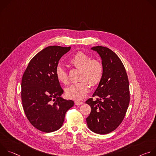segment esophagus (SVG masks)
<instances>
[{
    "label": "esophagus",
    "instance_id": "1",
    "mask_svg": "<svg viewBox=\"0 0 156 156\" xmlns=\"http://www.w3.org/2000/svg\"><path fill=\"white\" fill-rule=\"evenodd\" d=\"M83 102H81V101H75V105H81V104H83Z\"/></svg>",
    "mask_w": 156,
    "mask_h": 156
}]
</instances>
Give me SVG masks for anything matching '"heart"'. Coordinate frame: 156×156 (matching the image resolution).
Returning a JSON list of instances; mask_svg holds the SVG:
<instances>
[{
	"mask_svg": "<svg viewBox=\"0 0 156 156\" xmlns=\"http://www.w3.org/2000/svg\"><path fill=\"white\" fill-rule=\"evenodd\" d=\"M69 63L75 67L80 69V80H81L66 88L65 94L70 99L81 100L90 91V83L88 81L95 86L102 80L104 73L103 65L99 60L91 59L90 55L81 51L75 53L70 59ZM55 74L60 83L68 84V74L62 66L60 65L57 66Z\"/></svg>",
	"mask_w": 156,
	"mask_h": 156,
	"instance_id": "1",
	"label": "heart"
}]
</instances>
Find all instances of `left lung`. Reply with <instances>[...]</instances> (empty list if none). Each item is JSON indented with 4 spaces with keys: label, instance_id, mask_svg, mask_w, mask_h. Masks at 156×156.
<instances>
[{
    "label": "left lung",
    "instance_id": "obj_1",
    "mask_svg": "<svg viewBox=\"0 0 156 156\" xmlns=\"http://www.w3.org/2000/svg\"><path fill=\"white\" fill-rule=\"evenodd\" d=\"M91 49L101 57L104 73L93 94L98 98L86 101L91 108L86 122L90 130L105 135L115 130L125 116L129 102V81L125 66L115 52L99 46Z\"/></svg>",
    "mask_w": 156,
    "mask_h": 156
}]
</instances>
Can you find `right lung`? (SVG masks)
<instances>
[{
  "instance_id": "obj_1",
  "label": "right lung",
  "mask_w": 156,
  "mask_h": 156,
  "mask_svg": "<svg viewBox=\"0 0 156 156\" xmlns=\"http://www.w3.org/2000/svg\"><path fill=\"white\" fill-rule=\"evenodd\" d=\"M71 47H47L30 62L21 80V101L25 115L37 129L50 133L60 129L65 114L74 105L61 97L63 90L55 72L60 58Z\"/></svg>"
}]
</instances>
